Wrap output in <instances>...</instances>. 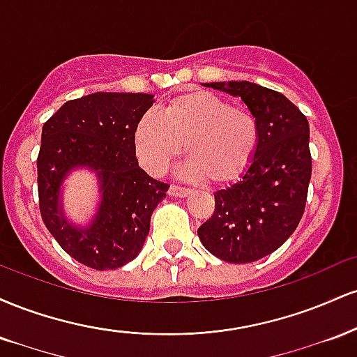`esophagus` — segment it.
<instances>
[{"label":"esophagus","mask_w":357,"mask_h":357,"mask_svg":"<svg viewBox=\"0 0 357 357\" xmlns=\"http://www.w3.org/2000/svg\"><path fill=\"white\" fill-rule=\"evenodd\" d=\"M191 192L190 188H184V186H178V184H171L169 188V195L174 196V198H184Z\"/></svg>","instance_id":"1"}]
</instances>
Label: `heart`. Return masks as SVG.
I'll return each instance as SVG.
<instances>
[{
  "mask_svg": "<svg viewBox=\"0 0 357 357\" xmlns=\"http://www.w3.org/2000/svg\"><path fill=\"white\" fill-rule=\"evenodd\" d=\"M136 153L151 174L161 176L181 154L183 173L192 179L233 183L252 166L260 142L257 117L206 90L176 96L161 114L149 110L134 132Z\"/></svg>",
  "mask_w": 357,
  "mask_h": 357,
  "instance_id": "1",
  "label": "heart"
}]
</instances>
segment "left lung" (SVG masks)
<instances>
[{"label":"left lung","mask_w":357,"mask_h":357,"mask_svg":"<svg viewBox=\"0 0 357 357\" xmlns=\"http://www.w3.org/2000/svg\"><path fill=\"white\" fill-rule=\"evenodd\" d=\"M204 85L240 97L260 127L252 166L240 181L215 192V211L198 228L213 255L250 264L280 248L304 215L312 174L309 122L284 93L253 82Z\"/></svg>","instance_id":"obj_1"}]
</instances>
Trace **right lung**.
I'll use <instances>...</instances> for the list:
<instances>
[{"label": "right lung", "mask_w": 357, "mask_h": 357, "mask_svg": "<svg viewBox=\"0 0 357 357\" xmlns=\"http://www.w3.org/2000/svg\"><path fill=\"white\" fill-rule=\"evenodd\" d=\"M154 102L151 93L96 92L65 102L43 124L36 167L42 220L72 258L96 270L134 260L149 233L151 215L169 184L137 165L136 126ZM98 173L102 199L87 227L64 218L59 186L72 169Z\"/></svg>", "instance_id": "1"}]
</instances>
